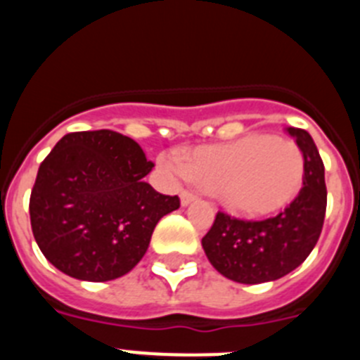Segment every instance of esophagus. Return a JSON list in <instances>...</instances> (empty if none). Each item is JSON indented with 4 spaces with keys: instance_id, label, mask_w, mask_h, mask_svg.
I'll return each mask as SVG.
<instances>
[{
    "instance_id": "34e87169",
    "label": "esophagus",
    "mask_w": 360,
    "mask_h": 360,
    "mask_svg": "<svg viewBox=\"0 0 360 360\" xmlns=\"http://www.w3.org/2000/svg\"><path fill=\"white\" fill-rule=\"evenodd\" d=\"M195 200H196L195 193H191V191H182V195H180V202H182L184 207H186V205H189L191 202H195Z\"/></svg>"
}]
</instances>
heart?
Segmentation results:
<instances>
[{"instance_id": "heart-1", "label": "heart", "mask_w": 360, "mask_h": 360, "mask_svg": "<svg viewBox=\"0 0 360 360\" xmlns=\"http://www.w3.org/2000/svg\"><path fill=\"white\" fill-rule=\"evenodd\" d=\"M158 164L171 176L193 180L216 193L231 211L243 216H266L287 207L304 182L299 146L283 136L257 133L195 149L187 162L162 155Z\"/></svg>"}]
</instances>
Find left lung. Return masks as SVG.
<instances>
[{
  "label": "left lung",
  "instance_id": "left-lung-1",
  "mask_svg": "<svg viewBox=\"0 0 360 360\" xmlns=\"http://www.w3.org/2000/svg\"><path fill=\"white\" fill-rule=\"evenodd\" d=\"M304 157V182L299 195L279 214L240 219L216 214L202 247L219 274L245 285L276 281L287 276L314 250L326 212L324 165L310 133L288 128Z\"/></svg>",
  "mask_w": 360,
  "mask_h": 360
}]
</instances>
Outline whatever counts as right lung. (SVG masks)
Instances as JSON below:
<instances>
[{
    "mask_svg": "<svg viewBox=\"0 0 360 360\" xmlns=\"http://www.w3.org/2000/svg\"><path fill=\"white\" fill-rule=\"evenodd\" d=\"M153 162L111 129L68 133L43 160L30 195L41 252L81 281H110L144 257L162 216L180 207L142 178Z\"/></svg>",
    "mask_w": 360,
    "mask_h": 360,
    "instance_id": "1",
    "label": "right lung"
}]
</instances>
